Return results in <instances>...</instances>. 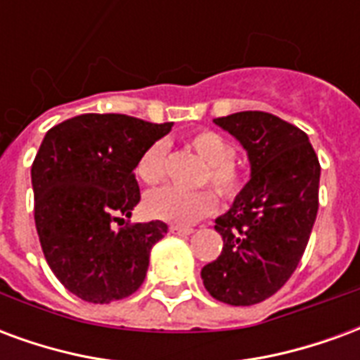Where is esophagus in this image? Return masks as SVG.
Returning <instances> with one entry per match:
<instances>
[{"label":"esophagus","mask_w":360,"mask_h":360,"mask_svg":"<svg viewBox=\"0 0 360 360\" xmlns=\"http://www.w3.org/2000/svg\"><path fill=\"white\" fill-rule=\"evenodd\" d=\"M169 231L173 235H181V237H187V235L193 233V227H181V226H172L169 227Z\"/></svg>","instance_id":"34e87169"}]
</instances>
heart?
<instances>
[{
  "mask_svg": "<svg viewBox=\"0 0 360 360\" xmlns=\"http://www.w3.org/2000/svg\"><path fill=\"white\" fill-rule=\"evenodd\" d=\"M188 146L206 164L204 183L224 198H233L241 191V173L235 165V146L216 131H198L191 134ZM136 177L146 185H156L165 175V142L158 141L144 150L136 162ZM218 208V198L212 191L185 193L179 188L164 187L150 193L144 200V210L150 218L162 219L173 226L188 227L198 219L210 216Z\"/></svg>",
  "mask_w": 360,
  "mask_h": 360,
  "instance_id": "heart-1",
  "label": "heart"
}]
</instances>
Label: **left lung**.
Segmentation results:
<instances>
[{"mask_svg":"<svg viewBox=\"0 0 360 360\" xmlns=\"http://www.w3.org/2000/svg\"><path fill=\"white\" fill-rule=\"evenodd\" d=\"M214 123L247 150L250 181L216 218L224 249L200 278L227 304L249 307L291 278L314 226L320 164L299 127L266 111H239Z\"/></svg>","mask_w":360,"mask_h":360,"instance_id":"1","label":"left lung"}]
</instances>
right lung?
<instances>
[{
	"instance_id": "obj_1",
	"label": "right lung",
	"mask_w": 360,
	"mask_h": 360,
	"mask_svg": "<svg viewBox=\"0 0 360 360\" xmlns=\"http://www.w3.org/2000/svg\"><path fill=\"white\" fill-rule=\"evenodd\" d=\"M173 123L121 113H84L51 127L30 169L34 221L56 278L96 304L133 295L150 250L165 233L160 219L119 227L141 200L134 167Z\"/></svg>"
}]
</instances>
